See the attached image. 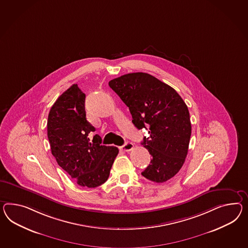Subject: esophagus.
<instances>
[{"mask_svg": "<svg viewBox=\"0 0 248 248\" xmlns=\"http://www.w3.org/2000/svg\"><path fill=\"white\" fill-rule=\"evenodd\" d=\"M134 145L131 143V142H127L126 144H124L123 146H121V149L123 150V151H126V152H128V151H130V150H132L133 149Z\"/></svg>", "mask_w": 248, "mask_h": 248, "instance_id": "obj_1", "label": "esophagus"}]
</instances>
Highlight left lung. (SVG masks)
<instances>
[{
    "instance_id": "left-lung-1",
    "label": "left lung",
    "mask_w": 248,
    "mask_h": 248,
    "mask_svg": "<svg viewBox=\"0 0 248 248\" xmlns=\"http://www.w3.org/2000/svg\"><path fill=\"white\" fill-rule=\"evenodd\" d=\"M108 85L129 108L135 127L148 129L142 145L152 159L141 174L155 183L173 177L184 165L191 139L190 113L182 97L146 73L121 76Z\"/></svg>"
}]
</instances>
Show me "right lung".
Segmentation results:
<instances>
[{"label": "right lung", "mask_w": 248, "mask_h": 248, "mask_svg": "<svg viewBox=\"0 0 248 248\" xmlns=\"http://www.w3.org/2000/svg\"><path fill=\"white\" fill-rule=\"evenodd\" d=\"M85 94L73 84L58 97L47 119V138L58 165L83 187L95 188L108 180L119 154L116 146H102L99 135L86 120Z\"/></svg>", "instance_id": "obj_1"}]
</instances>
